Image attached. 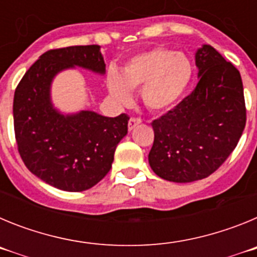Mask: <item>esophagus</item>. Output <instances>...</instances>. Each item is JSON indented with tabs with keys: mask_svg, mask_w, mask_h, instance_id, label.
Listing matches in <instances>:
<instances>
[{
	"mask_svg": "<svg viewBox=\"0 0 257 257\" xmlns=\"http://www.w3.org/2000/svg\"><path fill=\"white\" fill-rule=\"evenodd\" d=\"M142 118H139V117H131L130 118V121H128V130H134V128H135L136 126H138V124L139 123H142Z\"/></svg>",
	"mask_w": 257,
	"mask_h": 257,
	"instance_id": "obj_1",
	"label": "esophagus"
}]
</instances>
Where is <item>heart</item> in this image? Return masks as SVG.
<instances>
[{"label":"heart","mask_w":257,"mask_h":257,"mask_svg":"<svg viewBox=\"0 0 257 257\" xmlns=\"http://www.w3.org/2000/svg\"><path fill=\"white\" fill-rule=\"evenodd\" d=\"M193 65L181 52L156 47L134 56L122 69V76L110 72L108 87L121 103L130 101L128 88H139L144 105L154 112L171 108L189 86Z\"/></svg>","instance_id":"1"}]
</instances>
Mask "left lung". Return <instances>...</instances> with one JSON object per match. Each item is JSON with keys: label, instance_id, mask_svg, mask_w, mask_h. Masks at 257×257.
I'll return each mask as SVG.
<instances>
[{"label": "left lung", "instance_id": "8db88e82", "mask_svg": "<svg viewBox=\"0 0 257 257\" xmlns=\"http://www.w3.org/2000/svg\"><path fill=\"white\" fill-rule=\"evenodd\" d=\"M199 81L178 105L152 122L149 165L174 183L201 180L234 151L246 126L239 70L210 45L196 54Z\"/></svg>", "mask_w": 257, "mask_h": 257}]
</instances>
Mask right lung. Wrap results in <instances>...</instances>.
Returning a JSON list of instances; mask_svg holds the SVG:
<instances>
[{"instance_id": "obj_1", "label": "right lung", "mask_w": 257, "mask_h": 257, "mask_svg": "<svg viewBox=\"0 0 257 257\" xmlns=\"http://www.w3.org/2000/svg\"><path fill=\"white\" fill-rule=\"evenodd\" d=\"M105 72L100 46L49 50L20 79L14 95V131L27 169L52 187L82 192L112 169L118 143L128 130V114L110 118L94 112L59 114L50 103V83L65 68Z\"/></svg>"}]
</instances>
